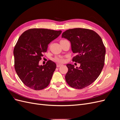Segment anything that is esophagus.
<instances>
[{"mask_svg": "<svg viewBox=\"0 0 120 120\" xmlns=\"http://www.w3.org/2000/svg\"><path fill=\"white\" fill-rule=\"evenodd\" d=\"M62 66V64H57L56 67H57V68H59V67H60V66Z\"/></svg>", "mask_w": 120, "mask_h": 120, "instance_id": "obj_1", "label": "esophagus"}]
</instances>
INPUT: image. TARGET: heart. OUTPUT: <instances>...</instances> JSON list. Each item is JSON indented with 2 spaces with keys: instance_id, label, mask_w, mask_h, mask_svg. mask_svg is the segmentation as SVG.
I'll return each mask as SVG.
<instances>
[{
  "instance_id": "heart-1",
  "label": "heart",
  "mask_w": 120,
  "mask_h": 120,
  "mask_svg": "<svg viewBox=\"0 0 120 120\" xmlns=\"http://www.w3.org/2000/svg\"><path fill=\"white\" fill-rule=\"evenodd\" d=\"M54 60L57 61V62L60 63H63L64 61V58H63L62 57H56L55 59H54Z\"/></svg>"
}]
</instances>
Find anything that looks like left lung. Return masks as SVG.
<instances>
[{
    "label": "left lung",
    "mask_w": 120,
    "mask_h": 120,
    "mask_svg": "<svg viewBox=\"0 0 120 120\" xmlns=\"http://www.w3.org/2000/svg\"><path fill=\"white\" fill-rule=\"evenodd\" d=\"M61 37L70 41L72 52L77 54L72 61L80 64L76 68L67 64L66 81L73 88H86L96 80L103 68L106 49L102 39L95 31L81 28L68 30Z\"/></svg>",
    "instance_id": "1"
}]
</instances>
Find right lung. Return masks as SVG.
<instances>
[{"instance_id": "obj_1", "label": "right lung", "mask_w": 120, "mask_h": 120, "mask_svg": "<svg viewBox=\"0 0 120 120\" xmlns=\"http://www.w3.org/2000/svg\"><path fill=\"white\" fill-rule=\"evenodd\" d=\"M61 30L32 28L19 38L13 50L14 68L21 81L29 88L41 90L49 84L56 64L52 60L42 66L39 61L49 43L61 34Z\"/></svg>"}]
</instances>
